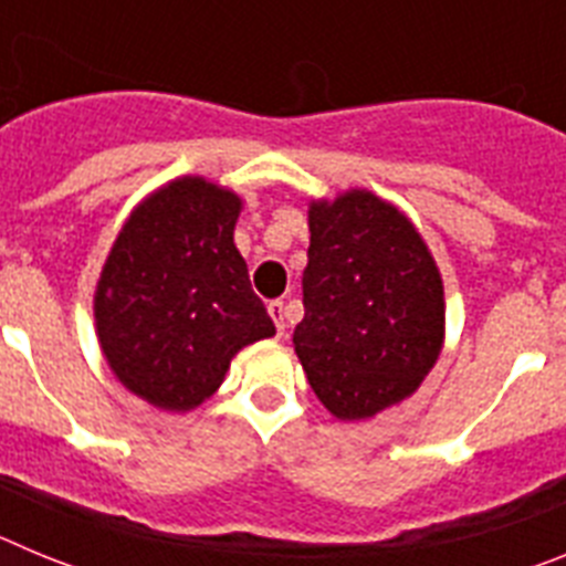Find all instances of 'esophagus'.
<instances>
[{
	"mask_svg": "<svg viewBox=\"0 0 566 566\" xmlns=\"http://www.w3.org/2000/svg\"><path fill=\"white\" fill-rule=\"evenodd\" d=\"M266 308L269 317L274 319V328H277V334L283 337V334H286V306H283V300H272Z\"/></svg>",
	"mask_w": 566,
	"mask_h": 566,
	"instance_id": "34e87169",
	"label": "esophagus"
}]
</instances>
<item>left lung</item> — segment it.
<instances>
[{"instance_id":"1","label":"left lung","mask_w":566,"mask_h":566,"mask_svg":"<svg viewBox=\"0 0 566 566\" xmlns=\"http://www.w3.org/2000/svg\"><path fill=\"white\" fill-rule=\"evenodd\" d=\"M308 232L294 352L334 417L371 419L411 397L442 352L437 260L417 227L368 189L312 201Z\"/></svg>"}]
</instances>
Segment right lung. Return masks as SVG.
I'll use <instances>...</instances> for the list:
<instances>
[{"label":"right lung","instance_id":"1","mask_svg":"<svg viewBox=\"0 0 566 566\" xmlns=\"http://www.w3.org/2000/svg\"><path fill=\"white\" fill-rule=\"evenodd\" d=\"M240 207L232 189L175 178L129 212L102 269L93 312L104 357L161 411L198 408L243 345L274 334L234 247Z\"/></svg>","mask_w":566,"mask_h":566}]
</instances>
